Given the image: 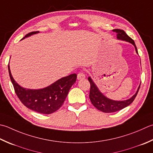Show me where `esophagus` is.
<instances>
[{
    "label": "esophagus",
    "mask_w": 153,
    "mask_h": 153,
    "mask_svg": "<svg viewBox=\"0 0 153 153\" xmlns=\"http://www.w3.org/2000/svg\"><path fill=\"white\" fill-rule=\"evenodd\" d=\"M85 78V74L82 73V72H79L78 74H77V79H83Z\"/></svg>",
    "instance_id": "1"
}]
</instances>
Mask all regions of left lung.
Here are the masks:
<instances>
[{
    "label": "left lung",
    "instance_id": "obj_1",
    "mask_svg": "<svg viewBox=\"0 0 153 153\" xmlns=\"http://www.w3.org/2000/svg\"><path fill=\"white\" fill-rule=\"evenodd\" d=\"M113 32H115L117 34V40L127 42H129L131 44H133L134 48H135L136 53L138 54V51H137L136 45L134 44V40L128 36L124 30L120 29H115L113 30ZM88 80L90 82L91 85L90 92H89V99H90L91 102L94 105V106L96 107L98 110L104 113H113L118 111H120L124 109L125 107L129 105L134 101V98L136 97L140 85V83L135 94L129 99L126 100L117 101L111 100V99L107 97L105 95H104L100 91V89H99L98 87L96 85L94 81H93L91 77H88Z\"/></svg>",
    "mask_w": 153,
    "mask_h": 153
}]
</instances>
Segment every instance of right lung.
Returning <instances> with one entry per match:
<instances>
[{"instance_id": "add662e5", "label": "right lung", "mask_w": 153, "mask_h": 153, "mask_svg": "<svg viewBox=\"0 0 153 153\" xmlns=\"http://www.w3.org/2000/svg\"><path fill=\"white\" fill-rule=\"evenodd\" d=\"M39 32H30L22 40ZM8 67L15 92L21 102L28 109L42 114H51L60 108L77 79V74H73L62 77L46 88L38 89H27L20 86L14 80L12 76L10 65H8Z\"/></svg>"}]
</instances>
